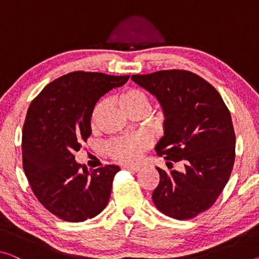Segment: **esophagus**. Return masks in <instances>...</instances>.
<instances>
[{"label":"esophagus","mask_w":259,"mask_h":259,"mask_svg":"<svg viewBox=\"0 0 259 259\" xmlns=\"http://www.w3.org/2000/svg\"><path fill=\"white\" fill-rule=\"evenodd\" d=\"M124 170L132 171V172H138V171L141 170V168L140 166H124Z\"/></svg>","instance_id":"obj_1"}]
</instances>
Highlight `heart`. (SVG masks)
I'll use <instances>...</instances> for the list:
<instances>
[{
  "mask_svg": "<svg viewBox=\"0 0 259 259\" xmlns=\"http://www.w3.org/2000/svg\"><path fill=\"white\" fill-rule=\"evenodd\" d=\"M119 104L127 114L145 112L149 110L150 101L145 91L138 88H130L122 91L119 96ZM105 107V102H99L91 113V124H96ZM150 146V139L145 134H135L130 137L116 138L106 145V152L113 160L121 163H135L140 160L141 154Z\"/></svg>",
  "mask_w": 259,
  "mask_h": 259,
  "instance_id": "obj_1",
  "label": "heart"
}]
</instances>
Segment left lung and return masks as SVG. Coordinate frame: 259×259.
<instances>
[{
    "mask_svg": "<svg viewBox=\"0 0 259 259\" xmlns=\"http://www.w3.org/2000/svg\"><path fill=\"white\" fill-rule=\"evenodd\" d=\"M132 79L157 98L164 113L157 154L168 163L182 161L185 168L182 172L156 168L160 183L154 204L177 220L197 217L215 202L232 174L235 132L228 107L213 85L188 70H160Z\"/></svg>",
    "mask_w": 259,
    "mask_h": 259,
    "instance_id": "8db88e82",
    "label": "left lung"
}]
</instances>
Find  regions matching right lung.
Segmentation results:
<instances>
[{"label": "right lung", "instance_id": "right-lung-1", "mask_svg": "<svg viewBox=\"0 0 259 259\" xmlns=\"http://www.w3.org/2000/svg\"><path fill=\"white\" fill-rule=\"evenodd\" d=\"M130 76L73 71L41 90L23 126V169L40 204L55 217L82 222L105 208L120 168L90 171L74 154L91 134V113L98 99L124 85Z\"/></svg>", "mask_w": 259, "mask_h": 259}]
</instances>
